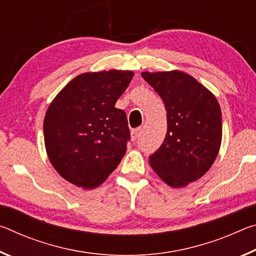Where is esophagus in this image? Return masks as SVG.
<instances>
[{
	"label": "esophagus",
	"mask_w": 256,
	"mask_h": 256,
	"mask_svg": "<svg viewBox=\"0 0 256 256\" xmlns=\"http://www.w3.org/2000/svg\"><path fill=\"white\" fill-rule=\"evenodd\" d=\"M140 133H141V128H138L136 130H132V132H131L132 141H136V138H138V136H140Z\"/></svg>",
	"instance_id": "obj_1"
}]
</instances>
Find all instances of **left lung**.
<instances>
[{
  "label": "left lung",
  "instance_id": "left-lung-1",
  "mask_svg": "<svg viewBox=\"0 0 256 256\" xmlns=\"http://www.w3.org/2000/svg\"><path fill=\"white\" fill-rule=\"evenodd\" d=\"M141 76L167 110L166 138L149 157V164L164 183L183 188L204 175L218 156L222 110L214 94L184 72H142Z\"/></svg>",
  "mask_w": 256,
  "mask_h": 256
}]
</instances>
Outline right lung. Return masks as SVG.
Instances as JSON below:
<instances>
[{
    "label": "right lung",
    "mask_w": 256,
    "mask_h": 256,
    "mask_svg": "<svg viewBox=\"0 0 256 256\" xmlns=\"http://www.w3.org/2000/svg\"><path fill=\"white\" fill-rule=\"evenodd\" d=\"M133 76L118 70L82 73L50 102L44 120L45 146L64 180L92 190L118 166L131 136L126 114L115 104Z\"/></svg>",
    "instance_id": "add662e5"
}]
</instances>
